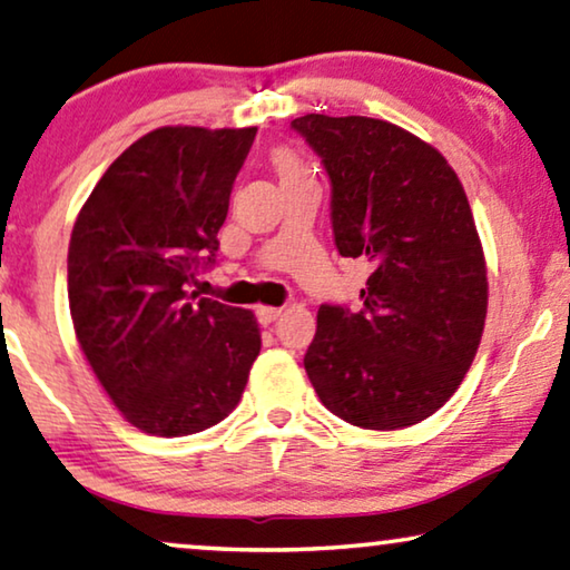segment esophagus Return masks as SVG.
<instances>
[{
    "label": "esophagus",
    "instance_id": "esophagus-1",
    "mask_svg": "<svg viewBox=\"0 0 570 570\" xmlns=\"http://www.w3.org/2000/svg\"><path fill=\"white\" fill-rule=\"evenodd\" d=\"M255 315H258L261 325H271L274 320L282 317V309H278V307H258V309H255Z\"/></svg>",
    "mask_w": 570,
    "mask_h": 570
}]
</instances>
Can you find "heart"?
<instances>
[{"mask_svg":"<svg viewBox=\"0 0 570 570\" xmlns=\"http://www.w3.org/2000/svg\"><path fill=\"white\" fill-rule=\"evenodd\" d=\"M274 167L278 173V180H294V178H304V175H309L307 165L302 163L299 157L294 155L292 149H278L274 155Z\"/></svg>","mask_w":570,"mask_h":570,"instance_id":"obj_1","label":"heart"}]
</instances>
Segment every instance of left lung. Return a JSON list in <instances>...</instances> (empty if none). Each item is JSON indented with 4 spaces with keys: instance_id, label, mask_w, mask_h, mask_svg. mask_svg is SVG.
Instances as JSON below:
<instances>
[{
    "instance_id": "left-lung-1",
    "label": "left lung",
    "mask_w": 570,
    "mask_h": 570,
    "mask_svg": "<svg viewBox=\"0 0 570 570\" xmlns=\"http://www.w3.org/2000/svg\"><path fill=\"white\" fill-rule=\"evenodd\" d=\"M331 178L343 258H366L362 309L320 304L304 368L327 411L374 431L436 413L475 358L485 258L446 159L405 128L364 116L294 118Z\"/></svg>"
}]
</instances>
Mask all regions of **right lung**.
I'll return each instance as SVG.
<instances>
[{"mask_svg": "<svg viewBox=\"0 0 570 570\" xmlns=\"http://www.w3.org/2000/svg\"><path fill=\"white\" fill-rule=\"evenodd\" d=\"M258 128L165 126L134 141L79 212L69 309L95 376L128 423L188 436L235 411L261 333L250 309L190 292Z\"/></svg>", "mask_w": 570, "mask_h": 570, "instance_id": "1", "label": "right lung"}]
</instances>
